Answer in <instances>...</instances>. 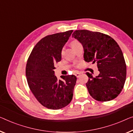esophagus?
<instances>
[{
  "label": "esophagus",
  "mask_w": 133,
  "mask_h": 133,
  "mask_svg": "<svg viewBox=\"0 0 133 133\" xmlns=\"http://www.w3.org/2000/svg\"><path fill=\"white\" fill-rule=\"evenodd\" d=\"M81 73H80V72H77L75 73V75H76V76L77 77V78H79V77L81 76Z\"/></svg>",
  "instance_id": "esophagus-1"
}]
</instances>
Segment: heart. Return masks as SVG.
Masks as SVG:
<instances>
[{"mask_svg":"<svg viewBox=\"0 0 133 133\" xmlns=\"http://www.w3.org/2000/svg\"><path fill=\"white\" fill-rule=\"evenodd\" d=\"M78 43H79L78 42H77V41H73L72 42V43H71V45H72V46L73 47V46H75V45L78 44ZM62 52V54H63V51H62V52Z\"/></svg>","mask_w":133,"mask_h":133,"instance_id":"obj_1","label":"heart"}]
</instances>
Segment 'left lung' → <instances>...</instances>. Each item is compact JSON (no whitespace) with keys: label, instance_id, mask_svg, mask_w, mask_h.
Segmentation results:
<instances>
[{"label":"left lung","instance_id":"left-lung-1","mask_svg":"<svg viewBox=\"0 0 133 133\" xmlns=\"http://www.w3.org/2000/svg\"><path fill=\"white\" fill-rule=\"evenodd\" d=\"M72 37L84 48L87 62L96 63L99 74L95 78L87 72L86 86L90 96L100 102L115 98L123 88L126 79L127 67L124 57L116 42L103 33L87 30L75 31Z\"/></svg>","mask_w":133,"mask_h":133}]
</instances>
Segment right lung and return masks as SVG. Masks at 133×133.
<instances>
[{
  "label": "right lung",
  "instance_id": "1",
  "mask_svg": "<svg viewBox=\"0 0 133 133\" xmlns=\"http://www.w3.org/2000/svg\"><path fill=\"white\" fill-rule=\"evenodd\" d=\"M69 30L46 36L37 42L27 60L25 75L29 88L40 103L60 109L70 103L76 82L75 75L55 76V65L61 60L62 49L73 32Z\"/></svg>",
  "mask_w": 133,
  "mask_h": 133
}]
</instances>
